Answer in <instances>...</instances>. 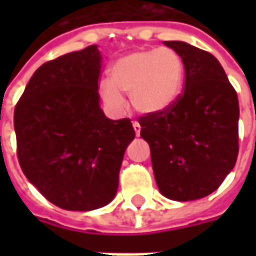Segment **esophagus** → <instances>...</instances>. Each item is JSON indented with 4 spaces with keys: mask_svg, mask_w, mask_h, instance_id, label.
Listing matches in <instances>:
<instances>
[{
    "mask_svg": "<svg viewBox=\"0 0 256 256\" xmlns=\"http://www.w3.org/2000/svg\"><path fill=\"white\" fill-rule=\"evenodd\" d=\"M132 126H134V130H135V135H136V136H140V134H141V125L136 122V121H134Z\"/></svg>",
    "mask_w": 256,
    "mask_h": 256,
    "instance_id": "34e87169",
    "label": "esophagus"
}]
</instances>
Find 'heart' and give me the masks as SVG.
<instances>
[{
	"label": "heart",
	"instance_id": "heart-1",
	"mask_svg": "<svg viewBox=\"0 0 256 256\" xmlns=\"http://www.w3.org/2000/svg\"><path fill=\"white\" fill-rule=\"evenodd\" d=\"M185 65L172 48L141 50L125 55L111 68L110 81L100 84L106 104L120 106L122 95H130L132 106L141 114L162 112L181 94Z\"/></svg>",
	"mask_w": 256,
	"mask_h": 256
}]
</instances>
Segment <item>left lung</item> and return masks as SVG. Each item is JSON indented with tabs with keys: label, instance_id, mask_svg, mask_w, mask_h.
<instances>
[{
	"label": "left lung",
	"instance_id": "1",
	"mask_svg": "<svg viewBox=\"0 0 256 256\" xmlns=\"http://www.w3.org/2000/svg\"><path fill=\"white\" fill-rule=\"evenodd\" d=\"M164 44L181 55L184 91L162 112L142 115L138 122L161 194L195 201L215 191L235 166L238 96L214 55L182 41Z\"/></svg>",
	"mask_w": 256,
	"mask_h": 256
}]
</instances>
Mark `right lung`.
I'll return each mask as SVG.
<instances>
[{
    "label": "right lung",
    "instance_id": "obj_1",
    "mask_svg": "<svg viewBox=\"0 0 256 256\" xmlns=\"http://www.w3.org/2000/svg\"><path fill=\"white\" fill-rule=\"evenodd\" d=\"M96 45L42 64L14 111L16 155L28 181L54 205L91 211L112 201L124 152L135 138L130 118L100 106Z\"/></svg>",
    "mask_w": 256,
    "mask_h": 256
}]
</instances>
